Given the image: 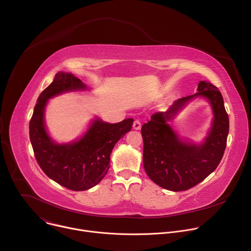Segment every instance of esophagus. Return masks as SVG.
<instances>
[{
	"instance_id": "34e87169",
	"label": "esophagus",
	"mask_w": 251,
	"mask_h": 251,
	"mask_svg": "<svg viewBox=\"0 0 251 251\" xmlns=\"http://www.w3.org/2000/svg\"><path fill=\"white\" fill-rule=\"evenodd\" d=\"M133 128H134L135 130L141 129V122H140L139 120H135L134 123H133Z\"/></svg>"
}]
</instances>
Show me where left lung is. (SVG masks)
Wrapping results in <instances>:
<instances>
[{
  "label": "left lung",
  "instance_id": "8db88e82",
  "mask_svg": "<svg viewBox=\"0 0 251 251\" xmlns=\"http://www.w3.org/2000/svg\"><path fill=\"white\" fill-rule=\"evenodd\" d=\"M198 91L176 100L166 112H157L142 126L144 142L143 165L151 180L173 192L187 191L216 170L226 147L229 120L224 98L217 86L201 80ZM204 96L211 102L215 119L212 131L202 146L187 145L177 138L166 121L195 96Z\"/></svg>",
  "mask_w": 251,
  "mask_h": 251
}]
</instances>
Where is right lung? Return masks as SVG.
Masks as SVG:
<instances>
[{
  "label": "right lung",
  "mask_w": 251,
  "mask_h": 251,
  "mask_svg": "<svg viewBox=\"0 0 251 251\" xmlns=\"http://www.w3.org/2000/svg\"><path fill=\"white\" fill-rule=\"evenodd\" d=\"M80 79L59 71L40 94L29 121V139L39 166L51 180L71 191H86L96 186L109 170L110 155L116 143L133 125V118L109 124L97 119L76 143L57 145L50 140L44 124L49 98L61 92L84 89Z\"/></svg>",
  "instance_id": "obj_1"
}]
</instances>
